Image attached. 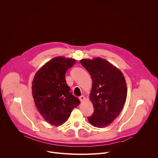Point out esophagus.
I'll return each instance as SVG.
<instances>
[{"instance_id":"esophagus-1","label":"esophagus","mask_w":158,"mask_h":158,"mask_svg":"<svg viewBox=\"0 0 158 158\" xmlns=\"http://www.w3.org/2000/svg\"><path fill=\"white\" fill-rule=\"evenodd\" d=\"M79 99H80L81 102H82V101H84L85 100V97L84 96H81L79 97Z\"/></svg>"}]
</instances>
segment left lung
<instances>
[{
    "instance_id": "left-lung-1",
    "label": "left lung",
    "mask_w": 158,
    "mask_h": 158,
    "mask_svg": "<svg viewBox=\"0 0 158 158\" xmlns=\"http://www.w3.org/2000/svg\"><path fill=\"white\" fill-rule=\"evenodd\" d=\"M81 64L93 80L89 94L94 112L88 121L102 128L109 126L119 116L127 98V85L123 74L104 59H83Z\"/></svg>"
}]
</instances>
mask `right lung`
<instances>
[{"instance_id":"obj_1","label":"right lung","mask_w":158,"mask_h":158,"mask_svg":"<svg viewBox=\"0 0 158 158\" xmlns=\"http://www.w3.org/2000/svg\"><path fill=\"white\" fill-rule=\"evenodd\" d=\"M74 59L56 57L45 64L35 73L32 85L35 105L45 121L53 126L64 123L79 99L70 93L65 75L76 63Z\"/></svg>"}]
</instances>
